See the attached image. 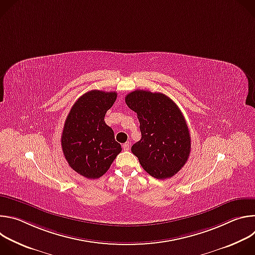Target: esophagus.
I'll return each instance as SVG.
<instances>
[{"label":"esophagus","instance_id":"1","mask_svg":"<svg viewBox=\"0 0 255 255\" xmlns=\"http://www.w3.org/2000/svg\"><path fill=\"white\" fill-rule=\"evenodd\" d=\"M129 148H130V143L129 142H126V143L123 144V149L124 150L127 151V150H129Z\"/></svg>","mask_w":255,"mask_h":255}]
</instances>
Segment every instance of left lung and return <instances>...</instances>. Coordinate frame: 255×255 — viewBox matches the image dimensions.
<instances>
[{"label": "left lung", "mask_w": 255, "mask_h": 255, "mask_svg": "<svg viewBox=\"0 0 255 255\" xmlns=\"http://www.w3.org/2000/svg\"><path fill=\"white\" fill-rule=\"evenodd\" d=\"M125 102L140 123L141 139L133 144L132 153L151 176H173L191 152L190 131L179 108L164 94L143 90L129 93Z\"/></svg>", "instance_id": "1"}]
</instances>
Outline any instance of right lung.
I'll list each match as a JSON object with an SVG mask.
<instances>
[{"label": "right lung", "mask_w": 255, "mask_h": 255, "mask_svg": "<svg viewBox=\"0 0 255 255\" xmlns=\"http://www.w3.org/2000/svg\"><path fill=\"white\" fill-rule=\"evenodd\" d=\"M116 98V92L90 91L78 99L66 117L61 135L63 155L72 169L87 178L101 177L122 150L104 120Z\"/></svg>", "instance_id": "1"}]
</instances>
